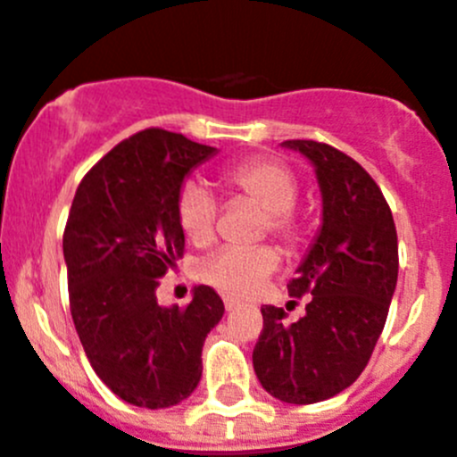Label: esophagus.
Here are the masks:
<instances>
[{
  "label": "esophagus",
  "instance_id": "34e87169",
  "mask_svg": "<svg viewBox=\"0 0 457 457\" xmlns=\"http://www.w3.org/2000/svg\"><path fill=\"white\" fill-rule=\"evenodd\" d=\"M224 306H226V311H236L237 306H240V302L233 300V297H226V300H224Z\"/></svg>",
  "mask_w": 457,
  "mask_h": 457
}]
</instances>
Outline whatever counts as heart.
<instances>
[{
  "label": "heart",
  "mask_w": 457,
  "mask_h": 457,
  "mask_svg": "<svg viewBox=\"0 0 457 457\" xmlns=\"http://www.w3.org/2000/svg\"><path fill=\"white\" fill-rule=\"evenodd\" d=\"M224 185L228 192L253 201L265 208L263 231H270L286 245H297L302 224L295 215L297 176L286 164L270 157H247L226 169ZM217 204L208 185L189 179L180 185L176 196V220L180 231L194 245H210L215 237ZM278 253L270 245L258 247H224L199 263V278L204 284L231 297H252L265 278L277 270Z\"/></svg>",
  "instance_id": "heart-1"
}]
</instances>
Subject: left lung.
I'll use <instances>...</instances> for the list:
<instances>
[{
    "label": "left lung",
    "mask_w": 457,
    "mask_h": 457,
    "mask_svg": "<svg viewBox=\"0 0 457 457\" xmlns=\"http://www.w3.org/2000/svg\"><path fill=\"white\" fill-rule=\"evenodd\" d=\"M284 146L316 167L322 226L288 284L293 297L311 295L306 316L286 325V311L265 304L252 359L270 395L311 405L348 389L369 364L398 281V236L378 183L353 157L311 139Z\"/></svg>",
    "instance_id": "obj_1"
}]
</instances>
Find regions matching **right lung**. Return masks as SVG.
Here are the masks:
<instances>
[{"label": "right lung", "mask_w": 457, "mask_h": 457, "mask_svg": "<svg viewBox=\"0 0 457 457\" xmlns=\"http://www.w3.org/2000/svg\"><path fill=\"white\" fill-rule=\"evenodd\" d=\"M217 148L148 128L120 141L79 183L63 231L71 313L93 370L119 398L162 410L201 379V350L224 316L210 286L160 306L157 278L183 256L176 196Z\"/></svg>", "instance_id": "1"}]
</instances>
